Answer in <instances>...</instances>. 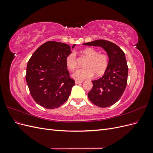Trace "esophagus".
<instances>
[{"label": "esophagus", "mask_w": 153, "mask_h": 153, "mask_svg": "<svg viewBox=\"0 0 153 153\" xmlns=\"http://www.w3.org/2000/svg\"><path fill=\"white\" fill-rule=\"evenodd\" d=\"M83 82L82 81H78V80H75V84H81V83H82Z\"/></svg>", "instance_id": "obj_1"}]
</instances>
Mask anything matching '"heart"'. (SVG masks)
<instances>
[{"label":"heart","instance_id":"heart-1","mask_svg":"<svg viewBox=\"0 0 153 153\" xmlns=\"http://www.w3.org/2000/svg\"><path fill=\"white\" fill-rule=\"evenodd\" d=\"M82 53L88 59L85 63L84 68L78 69L73 74V77L76 80H83L94 75L99 77L106 72L108 66V57L105 53H99L98 51L87 48L82 51ZM66 64L71 71L76 68V58L75 52H71L66 57Z\"/></svg>","mask_w":153,"mask_h":153}]
</instances>
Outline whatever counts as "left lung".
Segmentation results:
<instances>
[{"instance_id":"left-lung-1","label":"left lung","mask_w":153,"mask_h":153,"mask_svg":"<svg viewBox=\"0 0 153 153\" xmlns=\"http://www.w3.org/2000/svg\"><path fill=\"white\" fill-rule=\"evenodd\" d=\"M83 45L102 47L108 55V68L102 77L92 81L93 86L88 98L99 107L112 106L121 98L127 85L128 67L125 54L109 41L98 39Z\"/></svg>"}]
</instances>
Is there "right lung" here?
I'll list each match as a JSON object with an SVG mask.
<instances>
[{
    "label": "right lung",
    "mask_w": 153,
    "mask_h": 153,
    "mask_svg": "<svg viewBox=\"0 0 153 153\" xmlns=\"http://www.w3.org/2000/svg\"><path fill=\"white\" fill-rule=\"evenodd\" d=\"M71 52L67 44L48 41L35 51L27 63V85L32 98L43 108L53 109L63 105L75 85L66 64Z\"/></svg>",
    "instance_id": "right-lung-1"
}]
</instances>
